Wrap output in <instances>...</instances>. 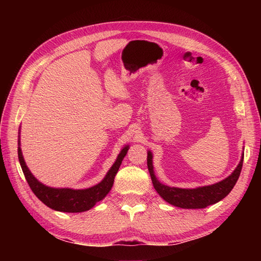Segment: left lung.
<instances>
[{
    "label": "left lung",
    "instance_id": "obj_1",
    "mask_svg": "<svg viewBox=\"0 0 261 261\" xmlns=\"http://www.w3.org/2000/svg\"><path fill=\"white\" fill-rule=\"evenodd\" d=\"M243 164V157L241 158L239 165L234 169L228 178L223 179L222 181L216 182V184L194 188V190H185V188H177L166 186L162 182H159L153 174V166H152V154L148 152L147 157V166L148 170L150 173L151 180L154 190L162 196L166 202L174 205L177 207L181 208H204L218 203L221 199H223L234 187L236 182L239 178Z\"/></svg>",
    "mask_w": 261,
    "mask_h": 261
}]
</instances>
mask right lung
Returning <instances> with one entry per match:
<instances>
[{
  "label": "right lung",
  "mask_w": 261,
  "mask_h": 261,
  "mask_svg": "<svg viewBox=\"0 0 261 261\" xmlns=\"http://www.w3.org/2000/svg\"><path fill=\"white\" fill-rule=\"evenodd\" d=\"M127 148L129 147L126 146L122 149L118 158H116V162L113 164L112 167H111L107 176L104 177V179L99 182V184L91 188H86V190L53 188L45 186L41 184L40 181H38L30 173V170L28 169L23 156H22L20 147H18V156L22 171H23L28 184H29L33 194H35L43 204L53 210L59 211V212L77 213L84 212V211L92 208L98 201H101V199L107 196V194L111 191V188L113 186L114 177L116 173H118L122 160L125 157Z\"/></svg>",
  "instance_id": "add662e5"
}]
</instances>
